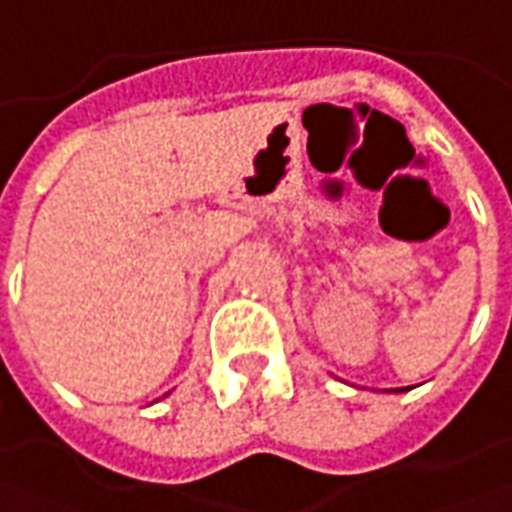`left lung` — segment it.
Instances as JSON below:
<instances>
[{
  "instance_id": "1",
  "label": "left lung",
  "mask_w": 512,
  "mask_h": 512,
  "mask_svg": "<svg viewBox=\"0 0 512 512\" xmlns=\"http://www.w3.org/2000/svg\"><path fill=\"white\" fill-rule=\"evenodd\" d=\"M393 393H404V387H401V390H393Z\"/></svg>"
}]
</instances>
